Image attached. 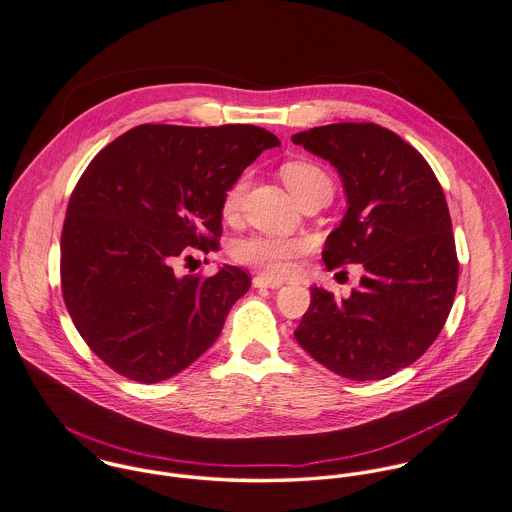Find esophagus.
<instances>
[{"instance_id":"obj_1","label":"esophagus","mask_w":512,"mask_h":512,"mask_svg":"<svg viewBox=\"0 0 512 512\" xmlns=\"http://www.w3.org/2000/svg\"><path fill=\"white\" fill-rule=\"evenodd\" d=\"M281 285H283L281 281H273V279L263 277V275H259V277L253 279V287H255V289H279Z\"/></svg>"}]
</instances>
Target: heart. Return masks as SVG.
Here are the masks:
<instances>
[{
  "label": "heart",
  "mask_w": 512,
  "mask_h": 512,
  "mask_svg": "<svg viewBox=\"0 0 512 512\" xmlns=\"http://www.w3.org/2000/svg\"><path fill=\"white\" fill-rule=\"evenodd\" d=\"M281 178L285 186L291 190V194L301 202L303 198L310 196L312 192H318L322 188L332 190V182L328 174L308 162V160H289L281 166ZM249 178L247 174H241L233 184L225 190L221 200V213L223 217L231 219L239 211L243 196L247 192ZM307 251V243L293 237H277V235H251L245 239H239L233 245V259L241 265H247L255 271H259L265 277L271 279H285L293 271V261Z\"/></svg>",
  "instance_id": "1"
}]
</instances>
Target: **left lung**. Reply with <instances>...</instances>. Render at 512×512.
Masks as SVG:
<instances>
[{
    "label": "left lung",
    "instance_id": "left-lung-1",
    "mask_svg": "<svg viewBox=\"0 0 512 512\" xmlns=\"http://www.w3.org/2000/svg\"><path fill=\"white\" fill-rule=\"evenodd\" d=\"M293 142L344 184L348 209L324 243L326 269L366 271L342 301L312 287L295 338L342 378H388L433 344L453 307L459 261L441 184L411 144L374 122L316 126Z\"/></svg>",
    "mask_w": 512,
    "mask_h": 512
}]
</instances>
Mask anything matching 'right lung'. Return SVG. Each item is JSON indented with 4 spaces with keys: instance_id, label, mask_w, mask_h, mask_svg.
I'll return each instance as SVG.
<instances>
[{
    "instance_id": "right-lung-1",
    "label": "right lung",
    "mask_w": 512,
    "mask_h": 512,
    "mask_svg": "<svg viewBox=\"0 0 512 512\" xmlns=\"http://www.w3.org/2000/svg\"><path fill=\"white\" fill-rule=\"evenodd\" d=\"M279 138L253 124H140L93 158L67 205L61 291L89 348L120 376L168 380L221 334L251 277L176 275L219 249L225 190Z\"/></svg>"
}]
</instances>
